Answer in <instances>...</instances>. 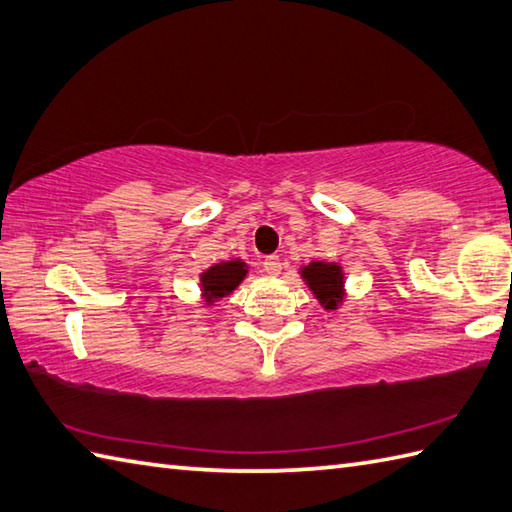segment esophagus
Returning <instances> with one entry per match:
<instances>
[{
    "instance_id": "obj_1",
    "label": "esophagus",
    "mask_w": 512,
    "mask_h": 512,
    "mask_svg": "<svg viewBox=\"0 0 512 512\" xmlns=\"http://www.w3.org/2000/svg\"><path fill=\"white\" fill-rule=\"evenodd\" d=\"M280 269H282L280 256L271 254V256H267V258L263 260V271H265V274H269V276H278V274H280Z\"/></svg>"
}]
</instances>
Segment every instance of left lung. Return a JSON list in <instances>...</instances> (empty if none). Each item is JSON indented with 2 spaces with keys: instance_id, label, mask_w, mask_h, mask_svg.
Wrapping results in <instances>:
<instances>
[{
  "instance_id": "8db88e82",
  "label": "left lung",
  "mask_w": 512,
  "mask_h": 512,
  "mask_svg": "<svg viewBox=\"0 0 512 512\" xmlns=\"http://www.w3.org/2000/svg\"><path fill=\"white\" fill-rule=\"evenodd\" d=\"M302 276L306 285L317 295V300L322 302L324 309H335L342 300V289H344V276L342 267L335 263H311L309 267L302 269Z\"/></svg>"
}]
</instances>
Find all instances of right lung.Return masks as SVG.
Listing matches in <instances>:
<instances>
[{
	"instance_id": "add662e5",
	"label": "right lung",
	"mask_w": 512,
	"mask_h": 512,
	"mask_svg": "<svg viewBox=\"0 0 512 512\" xmlns=\"http://www.w3.org/2000/svg\"><path fill=\"white\" fill-rule=\"evenodd\" d=\"M245 274L247 269L241 260H227V263L210 267L206 274L201 276L203 293H206L208 302H214L223 298V295L232 293L238 287V282L245 278Z\"/></svg>"
}]
</instances>
